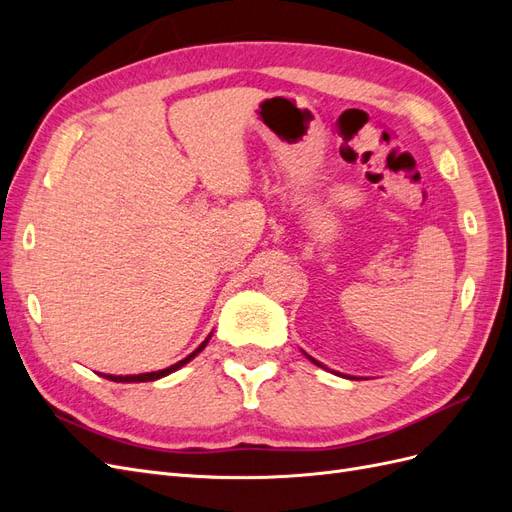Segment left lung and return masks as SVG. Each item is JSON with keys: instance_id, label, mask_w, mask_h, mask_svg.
<instances>
[{"instance_id": "left-lung-1", "label": "left lung", "mask_w": 512, "mask_h": 512, "mask_svg": "<svg viewBox=\"0 0 512 512\" xmlns=\"http://www.w3.org/2000/svg\"><path fill=\"white\" fill-rule=\"evenodd\" d=\"M307 359H309V361H314V359H312V356H307ZM314 363H316V365H320L318 361H314Z\"/></svg>"}]
</instances>
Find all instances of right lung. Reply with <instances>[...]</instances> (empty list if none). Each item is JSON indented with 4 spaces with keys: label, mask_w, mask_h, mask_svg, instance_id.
Instances as JSON below:
<instances>
[{
    "label": "right lung",
    "mask_w": 512,
    "mask_h": 512,
    "mask_svg": "<svg viewBox=\"0 0 512 512\" xmlns=\"http://www.w3.org/2000/svg\"><path fill=\"white\" fill-rule=\"evenodd\" d=\"M211 337V335H209ZM209 337L205 339L203 344H200L190 356H185L183 361H179V363H175V365H170V367H166V369H160V371H151V374H138V376H106L104 374V378H108V380H113V382H151V380H158V378H164V376H168V374H173V371H177L179 367H183L185 363H190L194 356L203 350L205 346H207V342H209Z\"/></svg>",
    "instance_id": "add662e5"
}]
</instances>
